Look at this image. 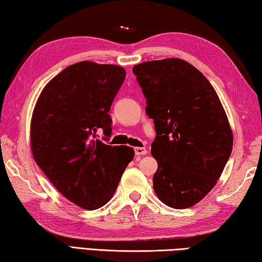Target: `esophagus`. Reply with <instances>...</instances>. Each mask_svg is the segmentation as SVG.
I'll use <instances>...</instances> for the list:
<instances>
[{
  "label": "esophagus",
  "instance_id": "1",
  "mask_svg": "<svg viewBox=\"0 0 262 262\" xmlns=\"http://www.w3.org/2000/svg\"><path fill=\"white\" fill-rule=\"evenodd\" d=\"M135 154L137 157H141V155H146L147 154V149L145 147H136L135 148Z\"/></svg>",
  "mask_w": 262,
  "mask_h": 262
}]
</instances>
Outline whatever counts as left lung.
Returning <instances> with one entry per match:
<instances>
[{
    "label": "left lung",
    "mask_w": 262,
    "mask_h": 262,
    "mask_svg": "<svg viewBox=\"0 0 262 262\" xmlns=\"http://www.w3.org/2000/svg\"><path fill=\"white\" fill-rule=\"evenodd\" d=\"M154 121L158 170L153 187L163 204L189 208L216 184L232 150V131L216 92L198 69L180 58L132 69Z\"/></svg>",
    "instance_id": "obj_1"
}]
</instances>
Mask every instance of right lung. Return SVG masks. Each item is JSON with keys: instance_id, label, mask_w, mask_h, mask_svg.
<instances>
[{"instance_id": "add662e5", "label": "right lung", "mask_w": 262, "mask_h": 262, "mask_svg": "<svg viewBox=\"0 0 262 262\" xmlns=\"http://www.w3.org/2000/svg\"><path fill=\"white\" fill-rule=\"evenodd\" d=\"M126 72L114 64L79 62L64 69L41 92L31 121L32 154L58 192L85 209L112 199L134 159L127 146L105 145L109 110Z\"/></svg>"}]
</instances>
